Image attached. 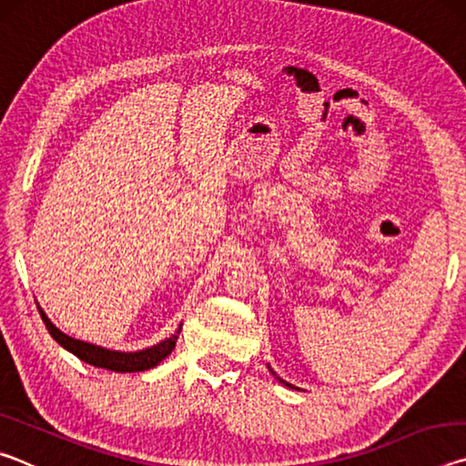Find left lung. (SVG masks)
<instances>
[{
    "instance_id": "8db88e82",
    "label": "left lung",
    "mask_w": 466,
    "mask_h": 466,
    "mask_svg": "<svg viewBox=\"0 0 466 466\" xmlns=\"http://www.w3.org/2000/svg\"><path fill=\"white\" fill-rule=\"evenodd\" d=\"M286 384H288V382H286ZM288 386H289V384H288Z\"/></svg>"
}]
</instances>
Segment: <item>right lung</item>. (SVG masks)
Returning <instances> with one entry per match:
<instances>
[{"label":"right lung","mask_w":466,"mask_h":466,"mask_svg":"<svg viewBox=\"0 0 466 466\" xmlns=\"http://www.w3.org/2000/svg\"><path fill=\"white\" fill-rule=\"evenodd\" d=\"M38 312H41V319L45 322L46 330H49L51 337L61 347H66L67 351H72L74 356H77L82 361H86V364L113 370V372H144V370L157 366L164 358L170 356V351L175 350V345L178 341V335H180V329H178L175 335L164 339L162 343L149 347V350L136 351V353L110 351V350H102V347H98V345L77 341V339L61 333V330L55 327L49 319L45 317L43 310H38Z\"/></svg>","instance_id":"1"}]
</instances>
